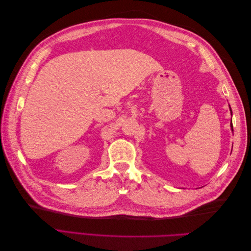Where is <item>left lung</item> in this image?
Returning a JSON list of instances; mask_svg holds the SVG:
<instances>
[{
  "instance_id": "left-lung-1",
  "label": "left lung",
  "mask_w": 251,
  "mask_h": 251,
  "mask_svg": "<svg viewBox=\"0 0 251 251\" xmlns=\"http://www.w3.org/2000/svg\"><path fill=\"white\" fill-rule=\"evenodd\" d=\"M229 108H230V107H229ZM230 112H231V109H230ZM231 113H232V112H231ZM230 126H231V131H233V128H232V123L230 124Z\"/></svg>"
}]
</instances>
